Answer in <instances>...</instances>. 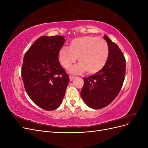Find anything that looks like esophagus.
<instances>
[{
  "label": "esophagus",
  "instance_id": "34e87169",
  "mask_svg": "<svg viewBox=\"0 0 148 148\" xmlns=\"http://www.w3.org/2000/svg\"><path fill=\"white\" fill-rule=\"evenodd\" d=\"M70 81H73V80L75 79V77H73V76H71V75H70Z\"/></svg>",
  "mask_w": 148,
  "mask_h": 148
}]
</instances>
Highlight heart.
Instances as JSON below:
<instances>
[{
  "mask_svg": "<svg viewBox=\"0 0 148 148\" xmlns=\"http://www.w3.org/2000/svg\"><path fill=\"white\" fill-rule=\"evenodd\" d=\"M109 48L104 39L96 36H86L73 39L69 47H62L59 52V59L62 65L69 69L76 61L79 64L73 66L72 73L94 74L102 70L109 58Z\"/></svg>",
  "mask_w": 148,
  "mask_h": 148,
  "instance_id": "b5f03b06",
  "label": "heart"
}]
</instances>
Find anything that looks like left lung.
<instances>
[{"mask_svg":"<svg viewBox=\"0 0 148 148\" xmlns=\"http://www.w3.org/2000/svg\"><path fill=\"white\" fill-rule=\"evenodd\" d=\"M109 58L102 70L90 77L83 78L81 96L85 104L94 109L109 105L119 95L125 77L126 60L122 52L107 36Z\"/></svg>","mask_w":148,"mask_h":148,"instance_id":"1","label":"left lung"}]
</instances>
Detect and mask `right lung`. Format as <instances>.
I'll use <instances>...</instances> for the list:
<instances>
[{
    "label": "right lung",
    "mask_w": 148,
    "mask_h": 148,
    "mask_svg": "<svg viewBox=\"0 0 148 148\" xmlns=\"http://www.w3.org/2000/svg\"><path fill=\"white\" fill-rule=\"evenodd\" d=\"M65 41L62 36H42L23 58L21 78L25 90L34 103L46 110L60 106L70 81L59 61Z\"/></svg>",
    "instance_id": "1"
}]
</instances>
